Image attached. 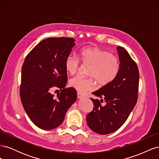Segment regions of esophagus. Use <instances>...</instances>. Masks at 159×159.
Listing matches in <instances>:
<instances>
[{
	"label": "esophagus",
	"mask_w": 159,
	"mask_h": 159,
	"mask_svg": "<svg viewBox=\"0 0 159 159\" xmlns=\"http://www.w3.org/2000/svg\"><path fill=\"white\" fill-rule=\"evenodd\" d=\"M84 98V95H82L81 93H78V99H81V98Z\"/></svg>",
	"instance_id": "1"
}]
</instances>
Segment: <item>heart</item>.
I'll return each mask as SVG.
<instances>
[{"mask_svg": "<svg viewBox=\"0 0 159 159\" xmlns=\"http://www.w3.org/2000/svg\"><path fill=\"white\" fill-rule=\"evenodd\" d=\"M79 57L84 64L91 65L88 75L95 78L100 85H104L111 82L118 74L119 60L107 51L93 47L84 48L80 51ZM64 65L67 72L74 75L78 70L80 61L74 56L69 55L66 57ZM93 78L85 79L76 76L70 80V85L80 93H85L95 88V81Z\"/></svg>", "mask_w": 159, "mask_h": 159, "instance_id": "1", "label": "heart"}]
</instances>
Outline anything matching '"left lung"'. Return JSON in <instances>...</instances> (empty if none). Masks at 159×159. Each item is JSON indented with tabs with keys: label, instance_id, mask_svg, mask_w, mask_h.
<instances>
[{
	"label": "left lung",
	"instance_id": "1",
	"mask_svg": "<svg viewBox=\"0 0 159 159\" xmlns=\"http://www.w3.org/2000/svg\"><path fill=\"white\" fill-rule=\"evenodd\" d=\"M117 50L120 64L116 78L92 93L106 105L102 106L98 99L91 98L93 109L86 116L88 127L99 134L111 133L121 127L137 101L138 67L124 48L119 46Z\"/></svg>",
	"mask_w": 159,
	"mask_h": 159
}]
</instances>
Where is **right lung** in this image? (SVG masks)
<instances>
[{
  "label": "right lung",
  "mask_w": 159,
  "mask_h": 159,
  "mask_svg": "<svg viewBox=\"0 0 159 159\" xmlns=\"http://www.w3.org/2000/svg\"><path fill=\"white\" fill-rule=\"evenodd\" d=\"M71 38H48L29 52L21 74L20 99L33 123L44 130L60 126L65 115L77 99L74 88H65L67 71L64 62L75 44ZM61 90L57 97L54 88Z\"/></svg>",
  "instance_id": "obj_1"
}]
</instances>
